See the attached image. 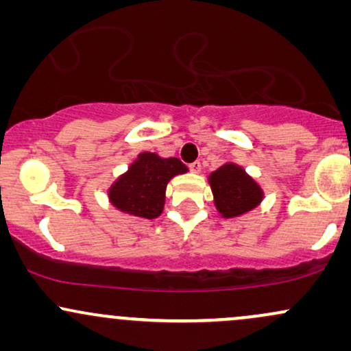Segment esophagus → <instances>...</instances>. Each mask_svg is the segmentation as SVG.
Instances as JSON below:
<instances>
[{
    "label": "esophagus",
    "mask_w": 351,
    "mask_h": 351,
    "mask_svg": "<svg viewBox=\"0 0 351 351\" xmlns=\"http://www.w3.org/2000/svg\"><path fill=\"white\" fill-rule=\"evenodd\" d=\"M189 170H191L193 173H199L201 171V163L199 162H193L191 165H189Z\"/></svg>",
    "instance_id": "1"
}]
</instances>
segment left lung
<instances>
[{"label":"left lung","instance_id":"8db88e82","mask_svg":"<svg viewBox=\"0 0 351 351\" xmlns=\"http://www.w3.org/2000/svg\"><path fill=\"white\" fill-rule=\"evenodd\" d=\"M215 206L221 216L237 217L252 211L264 199V191L243 167L229 162L208 176Z\"/></svg>","mask_w":351,"mask_h":351}]
</instances>
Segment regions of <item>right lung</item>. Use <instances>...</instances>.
I'll use <instances>...</instances> for the list:
<instances>
[{
  "label": "right lung",
  "instance_id": "1",
  "mask_svg": "<svg viewBox=\"0 0 351 351\" xmlns=\"http://www.w3.org/2000/svg\"><path fill=\"white\" fill-rule=\"evenodd\" d=\"M188 171L178 158H162L152 152L138 153L128 170L108 188V201L130 216L155 219L163 213L167 184Z\"/></svg>",
  "mask_w": 351,
  "mask_h": 351
}]
</instances>
